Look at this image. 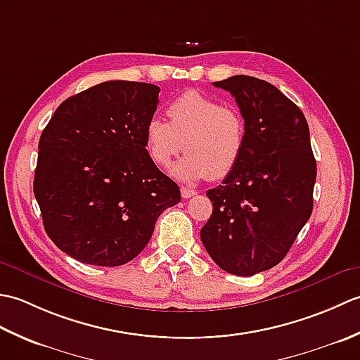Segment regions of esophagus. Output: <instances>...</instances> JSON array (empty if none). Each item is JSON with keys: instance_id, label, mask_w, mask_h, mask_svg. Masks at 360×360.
I'll list each match as a JSON object with an SVG mask.
<instances>
[{"instance_id": "esophagus-1", "label": "esophagus", "mask_w": 360, "mask_h": 360, "mask_svg": "<svg viewBox=\"0 0 360 360\" xmlns=\"http://www.w3.org/2000/svg\"><path fill=\"white\" fill-rule=\"evenodd\" d=\"M181 195H182V198H184V200H187V198H192V196H195L196 195V192L193 188H186V187H182L181 188Z\"/></svg>"}]
</instances>
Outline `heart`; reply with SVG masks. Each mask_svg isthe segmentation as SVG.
<instances>
[{
	"instance_id": "1",
	"label": "heart",
	"mask_w": 360,
	"mask_h": 360,
	"mask_svg": "<svg viewBox=\"0 0 360 360\" xmlns=\"http://www.w3.org/2000/svg\"><path fill=\"white\" fill-rule=\"evenodd\" d=\"M167 116L168 122L148 120L145 148L153 164L167 167L186 143L187 155L172 168L176 179H223L240 164L246 148V120L238 108L187 91L167 106Z\"/></svg>"
}]
</instances>
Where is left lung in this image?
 <instances>
[{
  "mask_svg": "<svg viewBox=\"0 0 360 360\" xmlns=\"http://www.w3.org/2000/svg\"><path fill=\"white\" fill-rule=\"evenodd\" d=\"M246 120V148L223 184L207 192L213 212L201 241L221 269L250 277L286 257L312 213L317 165L300 108L271 83L233 75L213 83Z\"/></svg>",
  "mask_w": 360,
  "mask_h": 360,
  "instance_id": "8db88e82",
  "label": "left lung"
}]
</instances>
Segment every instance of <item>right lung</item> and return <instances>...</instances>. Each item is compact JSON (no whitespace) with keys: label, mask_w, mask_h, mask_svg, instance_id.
Returning <instances> with one entry per match:
<instances>
[{"label":"right lung","mask_w":360,"mask_h":360,"mask_svg":"<svg viewBox=\"0 0 360 360\" xmlns=\"http://www.w3.org/2000/svg\"><path fill=\"white\" fill-rule=\"evenodd\" d=\"M160 88L111 80L58 106L38 142L34 195L44 231L85 264L120 266L147 246L179 187L151 162L145 127Z\"/></svg>","instance_id":"add662e5"}]
</instances>
